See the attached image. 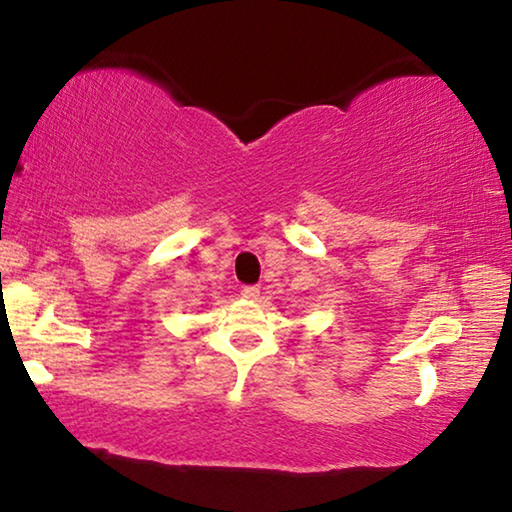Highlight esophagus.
Listing matches in <instances>:
<instances>
[{
    "mask_svg": "<svg viewBox=\"0 0 512 512\" xmlns=\"http://www.w3.org/2000/svg\"><path fill=\"white\" fill-rule=\"evenodd\" d=\"M241 296H244L246 300H257L259 298V287H255V284H248V287L241 289Z\"/></svg>",
    "mask_w": 512,
    "mask_h": 512,
    "instance_id": "34e87169",
    "label": "esophagus"
}]
</instances>
